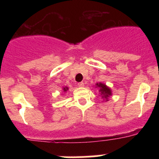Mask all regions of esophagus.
Returning <instances> with one entry per match:
<instances>
[{
	"label": "esophagus",
	"instance_id": "34e87169",
	"mask_svg": "<svg viewBox=\"0 0 159 159\" xmlns=\"http://www.w3.org/2000/svg\"><path fill=\"white\" fill-rule=\"evenodd\" d=\"M78 87H81V88H83L84 86V82H79L78 84Z\"/></svg>",
	"mask_w": 159,
	"mask_h": 159
}]
</instances>
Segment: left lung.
<instances>
[{"label":"left lung","instance_id":"left-lung-1","mask_svg":"<svg viewBox=\"0 0 159 159\" xmlns=\"http://www.w3.org/2000/svg\"><path fill=\"white\" fill-rule=\"evenodd\" d=\"M95 88H97V89H98V95L100 96V97H102L103 101L108 102V98L112 95L111 89L108 86H107L106 84L102 82L96 83Z\"/></svg>","mask_w":159,"mask_h":159}]
</instances>
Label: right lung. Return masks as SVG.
Instances as JSON below:
<instances>
[{
    "instance_id": "1",
    "label": "right lung",
    "mask_w": 159,
    "mask_h": 159,
    "mask_svg": "<svg viewBox=\"0 0 159 159\" xmlns=\"http://www.w3.org/2000/svg\"><path fill=\"white\" fill-rule=\"evenodd\" d=\"M63 89L64 92H66V91L68 90V88L67 87V86H65V87H63V89Z\"/></svg>"
}]
</instances>
